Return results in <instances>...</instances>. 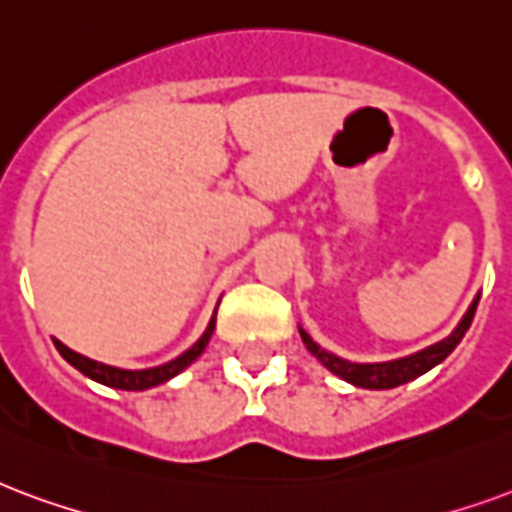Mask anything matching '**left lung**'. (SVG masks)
I'll return each mask as SVG.
<instances>
[{
    "mask_svg": "<svg viewBox=\"0 0 512 512\" xmlns=\"http://www.w3.org/2000/svg\"><path fill=\"white\" fill-rule=\"evenodd\" d=\"M478 301L475 298L472 306L464 314V320L458 323V328L450 333L448 339L442 342L431 344L426 350L415 352V355H407V358H399V361H388V363H350L344 358H336L331 352H325L323 347H317L312 342V336L301 328V339H304L306 350L312 352L317 361L323 363L328 372H333L336 377L358 385V388H369V391H385V388H396V385H404V382L415 380L420 374H426L429 369H434L439 361H445L450 352L456 350V344L464 339V333L469 331L472 325V317H475V309H478Z\"/></svg>",
    "mask_w": 512,
    "mask_h": 512,
    "instance_id": "obj_1",
    "label": "left lung"
}]
</instances>
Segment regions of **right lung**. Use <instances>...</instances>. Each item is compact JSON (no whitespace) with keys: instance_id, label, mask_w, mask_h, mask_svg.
I'll return each instance as SVG.
<instances>
[{"instance_id":"1","label":"right lung","mask_w":512,"mask_h":512,"mask_svg":"<svg viewBox=\"0 0 512 512\" xmlns=\"http://www.w3.org/2000/svg\"><path fill=\"white\" fill-rule=\"evenodd\" d=\"M214 325H217V312L211 317L206 333H203L187 352H181L179 358H173L170 363H162V366H154V369H140V372H127V369H116V366L97 363L92 361V358H86V355H78V352H73L70 347H64V344L56 342V339L54 344L56 350L62 352L64 361L73 363L75 369L86 374V377H92V380L102 382V385H108V388H119V391H146V388L162 385V382H168L170 377H176L179 372H184L189 363L195 361L200 352L206 350L208 339H211V333H214Z\"/></svg>"}]
</instances>
